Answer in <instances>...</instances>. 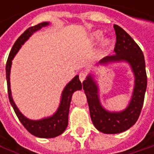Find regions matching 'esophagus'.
<instances>
[{
	"label": "esophagus",
	"mask_w": 154,
	"mask_h": 154,
	"mask_svg": "<svg viewBox=\"0 0 154 154\" xmlns=\"http://www.w3.org/2000/svg\"><path fill=\"white\" fill-rule=\"evenodd\" d=\"M85 77H86V74H85V73H84V72H81V73H79V80H80L81 82L85 81Z\"/></svg>",
	"instance_id": "1"
}]
</instances>
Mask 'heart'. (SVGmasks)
Listing matches in <instances>:
<instances>
[{"label": "heart", "instance_id": "obj_1", "mask_svg": "<svg viewBox=\"0 0 154 154\" xmlns=\"http://www.w3.org/2000/svg\"><path fill=\"white\" fill-rule=\"evenodd\" d=\"M101 36H102V33H101V32H96V33L94 34L93 38H94V39H99V38H101ZM109 44V41L107 40V39H105V40H103V46H108Z\"/></svg>", "mask_w": 154, "mask_h": 154}]
</instances>
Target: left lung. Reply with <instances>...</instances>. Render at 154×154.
Wrapping results in <instances>:
<instances>
[{"label": "left lung", "mask_w": 154, "mask_h": 154, "mask_svg": "<svg viewBox=\"0 0 154 154\" xmlns=\"http://www.w3.org/2000/svg\"><path fill=\"white\" fill-rule=\"evenodd\" d=\"M116 32L115 54L103 58L100 63L111 61H128L135 74V88L129 105L120 112H109L100 103L98 87L91 76L83 82V89L86 95L91 119L94 127L105 134L121 133L130 128L138 119L141 113L144 94L147 86L145 61L142 50L133 38L120 26L114 25Z\"/></svg>", "instance_id": "obj_1"}]
</instances>
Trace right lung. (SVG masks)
I'll use <instances>...</instances> for the list:
<instances>
[{"label":"right lung","mask_w":154,"mask_h":154,"mask_svg":"<svg viewBox=\"0 0 154 154\" xmlns=\"http://www.w3.org/2000/svg\"><path fill=\"white\" fill-rule=\"evenodd\" d=\"M47 25H48L47 22H43L36 26L27 28L17 39L14 45L11 48V51L9 54L6 63V78H7V86H8V94H9L10 103L13 107L17 117L18 118L19 121L22 123V125L25 127V128L32 135L41 138L55 137L61 135L65 131L69 123V105H70L72 94L75 91L82 89V84L79 80V77L78 76H76L64 88L61 94L60 104L56 113L50 118H45L40 120H31L26 119L25 116H23V114H21V112L18 110V109L14 103L11 96V83H10V73H11L12 60L16 53L20 49L21 45L33 35V33L41 29L43 26H45Z\"/></svg>","instance_id":"right-lung-1"}]
</instances>
